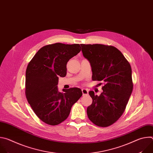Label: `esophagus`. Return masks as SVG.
Here are the masks:
<instances>
[{
    "label": "esophagus",
    "mask_w": 153,
    "mask_h": 153,
    "mask_svg": "<svg viewBox=\"0 0 153 153\" xmlns=\"http://www.w3.org/2000/svg\"><path fill=\"white\" fill-rule=\"evenodd\" d=\"M82 94H83V96L88 94V90H87V89L83 88V89L82 90Z\"/></svg>",
    "instance_id": "1"
}]
</instances>
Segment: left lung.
<instances>
[{"instance_id":"left-lung-1","label":"left lung","mask_w":153,"mask_h":153,"mask_svg":"<svg viewBox=\"0 0 153 153\" xmlns=\"http://www.w3.org/2000/svg\"><path fill=\"white\" fill-rule=\"evenodd\" d=\"M80 45L83 57L90 63L92 80L105 83L99 96L89 92L93 103L87 108V115L95 125L106 127L115 123L125 110L133 88L131 68L122 53L113 46Z\"/></svg>"}]
</instances>
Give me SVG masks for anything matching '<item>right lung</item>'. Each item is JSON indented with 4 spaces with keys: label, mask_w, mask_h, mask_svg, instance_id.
Here are the masks:
<instances>
[{
    "label": "right lung",
    "mask_w": 153,
    "mask_h": 153,
    "mask_svg": "<svg viewBox=\"0 0 153 153\" xmlns=\"http://www.w3.org/2000/svg\"><path fill=\"white\" fill-rule=\"evenodd\" d=\"M81 50L79 44L56 43L41 48L26 70L25 94L37 116L57 125L66 119L72 106L82 96L78 88L58 91L59 77L67 75V63Z\"/></svg>",
    "instance_id": "add662e5"
}]
</instances>
